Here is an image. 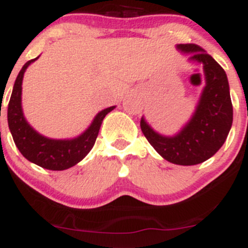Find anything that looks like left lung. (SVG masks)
<instances>
[{
  "instance_id": "8db88e82",
  "label": "left lung",
  "mask_w": 248,
  "mask_h": 248,
  "mask_svg": "<svg viewBox=\"0 0 248 248\" xmlns=\"http://www.w3.org/2000/svg\"><path fill=\"white\" fill-rule=\"evenodd\" d=\"M183 52L191 53L190 60L202 63L206 87L193 119L174 137L154 132L144 119L140 128L149 143L170 162L193 166L212 157L224 144L232 124V104L224 69L194 43L178 45Z\"/></svg>"
}]
</instances>
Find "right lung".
Here are the masks:
<instances>
[{
  "label": "right lung",
  "mask_w": 248,
  "mask_h": 248,
  "mask_svg": "<svg viewBox=\"0 0 248 248\" xmlns=\"http://www.w3.org/2000/svg\"><path fill=\"white\" fill-rule=\"evenodd\" d=\"M37 58L26 62L16 76L8 103V126L14 143L24 157L46 170H63L75 166L90 153L99 133L103 120L115 107L102 110L87 131L71 140H54L38 134L26 122L21 110V82L24 73Z\"/></svg>",
  "instance_id": "1"
}]
</instances>
